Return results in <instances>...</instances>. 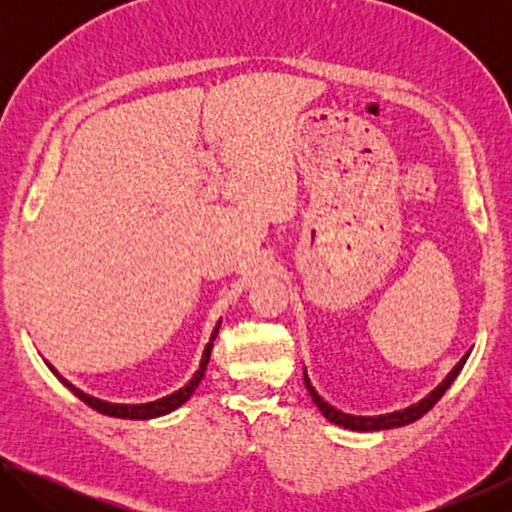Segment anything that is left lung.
Wrapping results in <instances>:
<instances>
[{
  "instance_id": "1",
  "label": "left lung",
  "mask_w": 512,
  "mask_h": 512,
  "mask_svg": "<svg viewBox=\"0 0 512 512\" xmlns=\"http://www.w3.org/2000/svg\"><path fill=\"white\" fill-rule=\"evenodd\" d=\"M472 350H467L461 361L456 363V366L447 372V377L440 381V384L433 388L431 393H427L422 397L420 402H415L411 406H404L400 411H393V413H381V415H352V413H345L341 409H336V406L329 404L327 400H323V395H318V391L311 384V379L305 370V386L311 395V400L318 406V411L325 415L329 422L339 424L343 429H352V431H381V429H395V427H404V424H411L415 420H420L424 413H427L433 404H436L440 397L445 395V391L449 386L454 384V379L461 375V370L465 366L467 357H470Z\"/></svg>"
}]
</instances>
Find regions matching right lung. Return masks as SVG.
Masks as SVG:
<instances>
[{
    "label": "right lung",
    "mask_w": 512,
    "mask_h": 512,
    "mask_svg": "<svg viewBox=\"0 0 512 512\" xmlns=\"http://www.w3.org/2000/svg\"><path fill=\"white\" fill-rule=\"evenodd\" d=\"M219 327H221V320H219V323H216L214 329H212L210 343L205 345L201 363H198V370L194 372V377L189 379L183 388H178L176 393H171V395H167V397H160V400H155V402H146V404H117V402L99 400V397L85 393V391H81V388H76V386L72 384V381H67L54 366H51L49 361H45V363L49 366V370L54 372V375L58 377L60 384H63L65 388H69V391H72L76 397H79L81 402L88 404L90 409L99 411V413H103V415H110V418L151 420V418H160V415H167V413H171V411H176L178 406H183V404L189 400V397L194 395V391L198 388V384H201V379H203V375H205L207 363H210V352H212V345H214L216 334H219Z\"/></svg>",
    "instance_id": "add662e5"
}]
</instances>
